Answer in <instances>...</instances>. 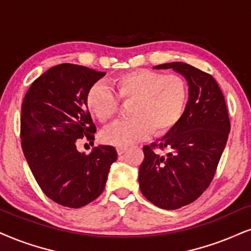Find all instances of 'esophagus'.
<instances>
[{
    "instance_id": "1",
    "label": "esophagus",
    "mask_w": 251,
    "mask_h": 251,
    "mask_svg": "<svg viewBox=\"0 0 251 251\" xmlns=\"http://www.w3.org/2000/svg\"><path fill=\"white\" fill-rule=\"evenodd\" d=\"M126 150H128V148H126V147H117L116 148V151H117V153H119V154L125 153Z\"/></svg>"
}]
</instances>
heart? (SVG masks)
I'll list each match as a JSON object with an SVG mask.
<instances>
[{"label": "heart", "instance_id": "heart-1", "mask_svg": "<svg viewBox=\"0 0 251 251\" xmlns=\"http://www.w3.org/2000/svg\"><path fill=\"white\" fill-rule=\"evenodd\" d=\"M110 89L94 83L86 94V106L95 119L107 122L116 114L118 98L131 101L126 110L131 117L117 121L101 134L104 143L115 147L136 143L151 132H169L180 120L188 98L187 83L180 75L149 70L120 74L110 80Z\"/></svg>", "mask_w": 251, "mask_h": 251}]
</instances>
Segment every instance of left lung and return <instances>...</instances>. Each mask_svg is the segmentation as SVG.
<instances>
[{
    "label": "left lung",
    "instance_id": "obj_1",
    "mask_svg": "<svg viewBox=\"0 0 251 251\" xmlns=\"http://www.w3.org/2000/svg\"><path fill=\"white\" fill-rule=\"evenodd\" d=\"M172 69L188 83V101L179 122L159 143L145 145L138 181L143 196L163 209L197 200L214 178L230 131L225 97L211 74L176 61L154 66ZM156 149L166 150L159 154Z\"/></svg>",
    "mask_w": 251,
    "mask_h": 251
}]
</instances>
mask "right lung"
<instances>
[{"instance_id":"right-lung-1","label":"right lung","mask_w":251,"mask_h":251,"mask_svg":"<svg viewBox=\"0 0 251 251\" xmlns=\"http://www.w3.org/2000/svg\"><path fill=\"white\" fill-rule=\"evenodd\" d=\"M106 72L60 64L30 86L21 110L22 149L39 187L54 202L80 208L103 192L115 148L99 145L89 154L76 143L94 141L97 126L86 94Z\"/></svg>"}]
</instances>
